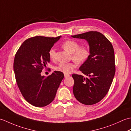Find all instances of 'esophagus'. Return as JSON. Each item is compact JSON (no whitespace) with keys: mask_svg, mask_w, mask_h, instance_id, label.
Listing matches in <instances>:
<instances>
[{"mask_svg":"<svg viewBox=\"0 0 131 131\" xmlns=\"http://www.w3.org/2000/svg\"><path fill=\"white\" fill-rule=\"evenodd\" d=\"M69 76V74H64V77H65V78H67Z\"/></svg>","mask_w":131,"mask_h":131,"instance_id":"esophagus-1","label":"esophagus"}]
</instances>
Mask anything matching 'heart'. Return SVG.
<instances>
[{
    "label": "heart",
    "instance_id": "heart-1",
    "mask_svg": "<svg viewBox=\"0 0 131 131\" xmlns=\"http://www.w3.org/2000/svg\"><path fill=\"white\" fill-rule=\"evenodd\" d=\"M63 48L70 53H72V58L78 63H83L87 61L90 57V49L87 47H80L78 42L72 39L67 40L64 41L62 45ZM48 54L50 59L54 60L56 57V49L51 48L49 50ZM75 62L69 63H60L56 66L54 69L56 71L62 72L64 74L70 73L76 67Z\"/></svg>",
    "mask_w": 131,
    "mask_h": 131
}]
</instances>
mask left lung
I'll return each mask as SVG.
<instances>
[{"label":"left lung","instance_id":"8db88e82","mask_svg":"<svg viewBox=\"0 0 131 131\" xmlns=\"http://www.w3.org/2000/svg\"><path fill=\"white\" fill-rule=\"evenodd\" d=\"M84 39L90 45L91 54L79 68L81 75L73 74V93L83 104L91 105L100 102L106 95L115 73V55L112 44L98 31H88L75 35Z\"/></svg>","mask_w":131,"mask_h":131}]
</instances>
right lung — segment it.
<instances>
[{
  "label": "right lung",
  "mask_w": 131,
  "mask_h": 131,
  "mask_svg": "<svg viewBox=\"0 0 131 131\" xmlns=\"http://www.w3.org/2000/svg\"><path fill=\"white\" fill-rule=\"evenodd\" d=\"M60 37L30 38L15 54L13 69L17 84L24 99L34 106H46L53 101L64 77L63 73L57 71L47 77L41 75L49 62V50Z\"/></svg>",
  "instance_id": "right-lung-1"
}]
</instances>
